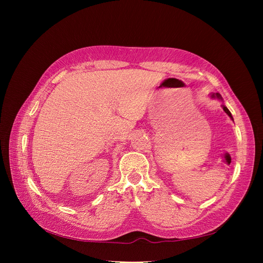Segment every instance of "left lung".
Listing matches in <instances>:
<instances>
[{
  "mask_svg": "<svg viewBox=\"0 0 263 263\" xmlns=\"http://www.w3.org/2000/svg\"><path fill=\"white\" fill-rule=\"evenodd\" d=\"M212 98H217V99H219V100H221V97H220V95L218 94V93H216V94H212ZM222 109H224L225 110V113H227V115L230 117V118H232L233 119V116H232V113H230L229 112V109L226 107V106H224V105H222Z\"/></svg>",
  "mask_w": 263,
  "mask_h": 263,
  "instance_id": "left-lung-1",
  "label": "left lung"
}]
</instances>
